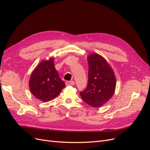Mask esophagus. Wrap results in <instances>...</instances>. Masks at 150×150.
I'll return each instance as SVG.
<instances>
[{
  "instance_id": "34e87169",
  "label": "esophagus",
  "mask_w": 150,
  "mask_h": 150,
  "mask_svg": "<svg viewBox=\"0 0 150 150\" xmlns=\"http://www.w3.org/2000/svg\"><path fill=\"white\" fill-rule=\"evenodd\" d=\"M75 84L74 81H66V86H72Z\"/></svg>"
}]
</instances>
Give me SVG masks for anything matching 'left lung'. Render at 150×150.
<instances>
[{"label": "left lung", "instance_id": "8db88e82", "mask_svg": "<svg viewBox=\"0 0 150 150\" xmlns=\"http://www.w3.org/2000/svg\"><path fill=\"white\" fill-rule=\"evenodd\" d=\"M89 65L88 86L80 92L83 100L89 106L98 108L107 103L116 88V78L107 61L98 54L88 57Z\"/></svg>", "mask_w": 150, "mask_h": 150}]
</instances>
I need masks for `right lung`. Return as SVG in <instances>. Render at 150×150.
Masks as SVG:
<instances>
[{"label": "right lung", "instance_id": "add662e5", "mask_svg": "<svg viewBox=\"0 0 150 150\" xmlns=\"http://www.w3.org/2000/svg\"><path fill=\"white\" fill-rule=\"evenodd\" d=\"M65 86L54 67L53 58L40 62L32 73L29 81L31 93L43 102L55 98Z\"/></svg>", "mask_w": 150, "mask_h": 150}]
</instances>
